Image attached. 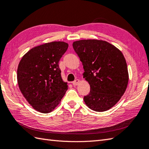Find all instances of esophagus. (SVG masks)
<instances>
[{
  "label": "esophagus",
  "instance_id": "esophagus-1",
  "mask_svg": "<svg viewBox=\"0 0 149 149\" xmlns=\"http://www.w3.org/2000/svg\"><path fill=\"white\" fill-rule=\"evenodd\" d=\"M79 82V79H75V81H74L72 82V84L74 86H76V85H77V84H78Z\"/></svg>",
  "mask_w": 149,
  "mask_h": 149
}]
</instances>
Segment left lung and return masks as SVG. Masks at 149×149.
Returning <instances> with one entry per match:
<instances>
[{
  "label": "left lung",
  "mask_w": 149,
  "mask_h": 149,
  "mask_svg": "<svg viewBox=\"0 0 149 149\" xmlns=\"http://www.w3.org/2000/svg\"><path fill=\"white\" fill-rule=\"evenodd\" d=\"M73 48L83 65V77L90 86V93L84 97L86 104L95 112L111 109L123 95L129 82L123 54L100 40H77Z\"/></svg>",
  "instance_id": "1"
}]
</instances>
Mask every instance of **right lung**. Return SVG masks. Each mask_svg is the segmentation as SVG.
Returning <instances> with one entry per match:
<instances>
[{"instance_id": "add662e5", "label": "right lung", "mask_w": 149, "mask_h": 149, "mask_svg": "<svg viewBox=\"0 0 149 149\" xmlns=\"http://www.w3.org/2000/svg\"><path fill=\"white\" fill-rule=\"evenodd\" d=\"M68 45L52 42L36 46L20 60L17 81L20 92L37 111L52 112L65 94L67 83L61 78L59 62Z\"/></svg>"}]
</instances>
